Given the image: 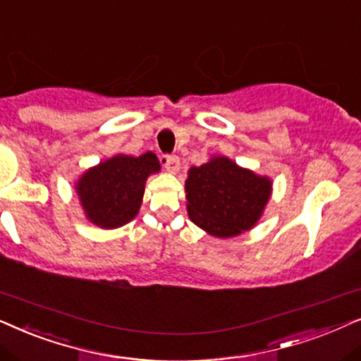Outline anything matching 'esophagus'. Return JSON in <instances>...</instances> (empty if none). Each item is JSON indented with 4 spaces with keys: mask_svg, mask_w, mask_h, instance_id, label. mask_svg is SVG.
<instances>
[{
    "mask_svg": "<svg viewBox=\"0 0 361 361\" xmlns=\"http://www.w3.org/2000/svg\"><path fill=\"white\" fill-rule=\"evenodd\" d=\"M161 163H163V166L166 168V171H170V173H176L178 170H180V158H178L176 155H163Z\"/></svg>",
    "mask_w": 361,
    "mask_h": 361,
    "instance_id": "esophagus-1",
    "label": "esophagus"
}]
</instances>
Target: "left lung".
Segmentation results:
<instances>
[{"mask_svg":"<svg viewBox=\"0 0 361 361\" xmlns=\"http://www.w3.org/2000/svg\"><path fill=\"white\" fill-rule=\"evenodd\" d=\"M271 196V180L216 157L193 166L186 180L188 214L195 224L218 238L251 229Z\"/></svg>","mask_w":361,"mask_h":361,"instance_id":"obj_1","label":"left lung"}]
</instances>
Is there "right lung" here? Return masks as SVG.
<instances>
[{"label":"right lung","instance_id":"1","mask_svg":"<svg viewBox=\"0 0 361 361\" xmlns=\"http://www.w3.org/2000/svg\"><path fill=\"white\" fill-rule=\"evenodd\" d=\"M158 170L160 163L152 152L117 155L90 168L77 183L87 218L105 229L127 224L138 213L148 175Z\"/></svg>","mask_w":361,"mask_h":361}]
</instances>
